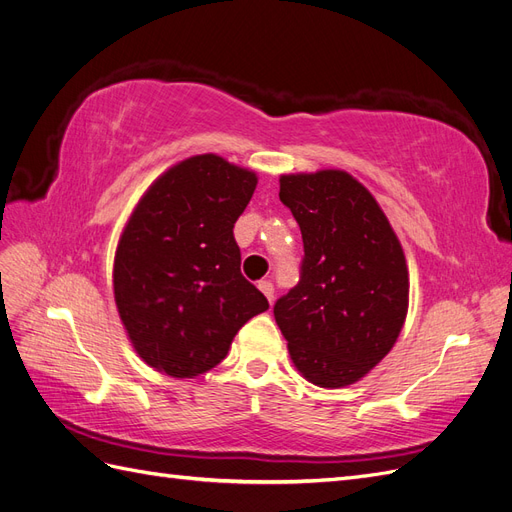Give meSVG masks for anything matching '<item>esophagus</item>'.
Returning a JSON list of instances; mask_svg holds the SVG:
<instances>
[{
	"mask_svg": "<svg viewBox=\"0 0 512 512\" xmlns=\"http://www.w3.org/2000/svg\"><path fill=\"white\" fill-rule=\"evenodd\" d=\"M258 288H260V292L265 294V297L269 299V303H273V294H275L273 284H271L269 280H262V282H258Z\"/></svg>",
	"mask_w": 512,
	"mask_h": 512,
	"instance_id": "obj_1",
	"label": "esophagus"
}]
</instances>
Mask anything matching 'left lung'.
Segmentation results:
<instances>
[{
    "mask_svg": "<svg viewBox=\"0 0 512 512\" xmlns=\"http://www.w3.org/2000/svg\"><path fill=\"white\" fill-rule=\"evenodd\" d=\"M303 237L301 280L273 314L301 376L342 389L395 346L408 314V265L384 211L346 170L280 177Z\"/></svg>",
    "mask_w": 512,
    "mask_h": 512,
    "instance_id": "1",
    "label": "left lung"
}]
</instances>
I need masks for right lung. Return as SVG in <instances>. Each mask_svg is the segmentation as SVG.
Returning <instances> with one entry per match:
<instances>
[{"mask_svg": "<svg viewBox=\"0 0 512 512\" xmlns=\"http://www.w3.org/2000/svg\"><path fill=\"white\" fill-rule=\"evenodd\" d=\"M256 173L203 153L149 185L121 232L113 288L141 359L173 378L213 369L243 324L269 301L241 275L232 228Z\"/></svg>", "mask_w": 512, "mask_h": 512, "instance_id": "1", "label": "right lung"}]
</instances>
